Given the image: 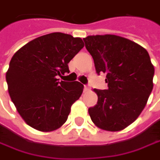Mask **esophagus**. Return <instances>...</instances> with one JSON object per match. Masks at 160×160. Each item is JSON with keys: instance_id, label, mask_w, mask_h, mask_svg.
Returning a JSON list of instances; mask_svg holds the SVG:
<instances>
[{"instance_id": "esophagus-1", "label": "esophagus", "mask_w": 160, "mask_h": 160, "mask_svg": "<svg viewBox=\"0 0 160 160\" xmlns=\"http://www.w3.org/2000/svg\"><path fill=\"white\" fill-rule=\"evenodd\" d=\"M89 86H87V85H84V91H89Z\"/></svg>"}]
</instances>
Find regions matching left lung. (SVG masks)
<instances>
[{
  "instance_id": "obj_1",
  "label": "left lung",
  "mask_w": 160,
  "mask_h": 160,
  "mask_svg": "<svg viewBox=\"0 0 160 160\" xmlns=\"http://www.w3.org/2000/svg\"><path fill=\"white\" fill-rule=\"evenodd\" d=\"M83 41L96 73L107 74L108 86L93 90L98 101L89 115L102 130L121 131L136 120L152 92L155 69L150 56L141 45L117 35H92Z\"/></svg>"
}]
</instances>
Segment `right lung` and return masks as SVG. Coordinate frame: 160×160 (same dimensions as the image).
I'll list each match as a JSON object with an SVG mask.
<instances>
[{"mask_svg": "<svg viewBox=\"0 0 160 160\" xmlns=\"http://www.w3.org/2000/svg\"><path fill=\"white\" fill-rule=\"evenodd\" d=\"M80 38L50 33L28 42L13 55L6 72L10 97L25 122L41 132L59 129L83 92L79 81H59L83 48Z\"/></svg>", "mask_w": 160, "mask_h": 160, "instance_id": "right-lung-1", "label": "right lung"}]
</instances>
